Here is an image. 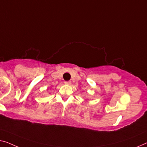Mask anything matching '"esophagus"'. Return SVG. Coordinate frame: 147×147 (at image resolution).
I'll use <instances>...</instances> for the list:
<instances>
[{"mask_svg": "<svg viewBox=\"0 0 147 147\" xmlns=\"http://www.w3.org/2000/svg\"><path fill=\"white\" fill-rule=\"evenodd\" d=\"M65 84L70 85V84H71V80H69V81H65Z\"/></svg>", "mask_w": 147, "mask_h": 147, "instance_id": "1", "label": "esophagus"}]
</instances>
